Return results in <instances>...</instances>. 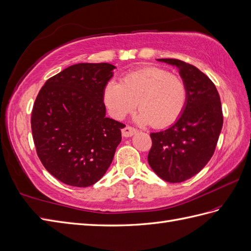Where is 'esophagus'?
<instances>
[{"instance_id":"esophagus-1","label":"esophagus","mask_w":251,"mask_h":251,"mask_svg":"<svg viewBox=\"0 0 251 251\" xmlns=\"http://www.w3.org/2000/svg\"><path fill=\"white\" fill-rule=\"evenodd\" d=\"M136 132H137V129H135V127L126 126L124 127V129H122V135H124L125 137H130V136L134 135Z\"/></svg>"}]
</instances>
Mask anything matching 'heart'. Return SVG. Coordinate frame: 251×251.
Listing matches in <instances>:
<instances>
[{"instance_id":"obj_1","label":"heart","mask_w":251,"mask_h":251,"mask_svg":"<svg viewBox=\"0 0 251 251\" xmlns=\"http://www.w3.org/2000/svg\"><path fill=\"white\" fill-rule=\"evenodd\" d=\"M103 101L108 113L122 119L136 107L137 119L153 127H165L179 119L187 102V87L179 75L161 67L136 69L108 81L103 89Z\"/></svg>"}]
</instances>
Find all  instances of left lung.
<instances>
[{
    "label": "left lung",
    "mask_w": 251,
    "mask_h": 251,
    "mask_svg": "<svg viewBox=\"0 0 251 251\" xmlns=\"http://www.w3.org/2000/svg\"><path fill=\"white\" fill-rule=\"evenodd\" d=\"M158 60L179 67L187 102L175 125L150 134L148 163L161 179L180 183L197 175L214 154L224 122L222 102L215 84L195 66L175 58Z\"/></svg>",
    "instance_id": "obj_1"
}]
</instances>
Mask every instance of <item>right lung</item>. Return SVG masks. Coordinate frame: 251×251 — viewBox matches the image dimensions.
<instances>
[{
  "label": "right lung",
  "mask_w": 251,
  "mask_h": 251,
  "mask_svg": "<svg viewBox=\"0 0 251 251\" xmlns=\"http://www.w3.org/2000/svg\"><path fill=\"white\" fill-rule=\"evenodd\" d=\"M115 66L72 65L50 77L33 106L30 125L45 168L71 186L95 184L106 173L126 125L105 117L103 89Z\"/></svg>",
  "instance_id": "obj_1"
}]
</instances>
